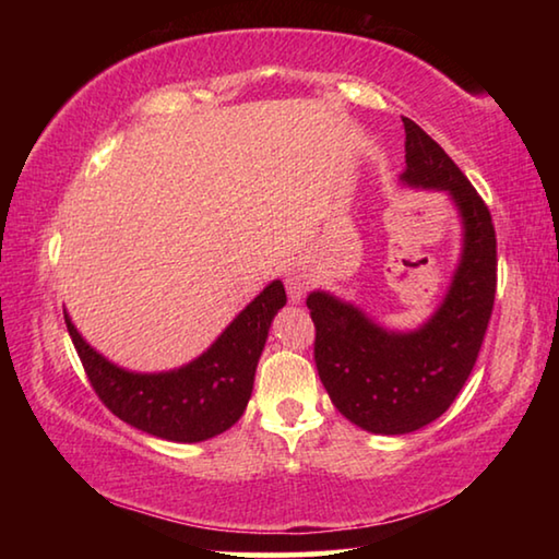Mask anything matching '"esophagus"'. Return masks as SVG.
Listing matches in <instances>:
<instances>
[{
  "label": "esophagus",
  "mask_w": 559,
  "mask_h": 559,
  "mask_svg": "<svg viewBox=\"0 0 559 559\" xmlns=\"http://www.w3.org/2000/svg\"><path fill=\"white\" fill-rule=\"evenodd\" d=\"M310 283H313V278H310V273L306 269L288 271L286 273V290H288L290 302H300L302 298H306Z\"/></svg>",
  "instance_id": "34e87169"
}]
</instances>
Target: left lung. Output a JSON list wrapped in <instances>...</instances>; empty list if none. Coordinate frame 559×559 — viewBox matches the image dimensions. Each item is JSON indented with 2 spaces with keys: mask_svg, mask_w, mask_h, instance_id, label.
<instances>
[{
  "mask_svg": "<svg viewBox=\"0 0 559 559\" xmlns=\"http://www.w3.org/2000/svg\"><path fill=\"white\" fill-rule=\"evenodd\" d=\"M404 120L406 187L449 192L461 216L459 266L441 306L409 333L386 330L333 293L308 296L316 365L337 412L359 429L396 437L449 409L476 365L496 300V229L488 206L414 120Z\"/></svg>",
  "mask_w": 559,
  "mask_h": 559,
  "instance_id": "left-lung-1",
  "label": "left lung"
}]
</instances>
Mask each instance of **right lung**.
<instances>
[{
    "label": "right lung",
    "mask_w": 559,
    "mask_h": 559,
    "mask_svg": "<svg viewBox=\"0 0 559 559\" xmlns=\"http://www.w3.org/2000/svg\"><path fill=\"white\" fill-rule=\"evenodd\" d=\"M283 306L286 288L273 281L200 357L167 372L122 370L81 337L69 313L63 318L93 390L118 419L157 439L197 443L241 419L269 328Z\"/></svg>",
    "instance_id": "1"
}]
</instances>
